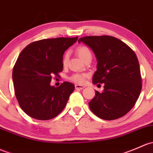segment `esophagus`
Masks as SVG:
<instances>
[{
	"label": "esophagus",
	"instance_id": "obj_1",
	"mask_svg": "<svg viewBox=\"0 0 153 153\" xmlns=\"http://www.w3.org/2000/svg\"><path fill=\"white\" fill-rule=\"evenodd\" d=\"M75 89H84V86H82V85H78V84L75 85Z\"/></svg>",
	"mask_w": 153,
	"mask_h": 153
}]
</instances>
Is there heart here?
Here are the masks:
<instances>
[{
    "label": "heart",
    "mask_w": 153,
    "mask_h": 153,
    "mask_svg": "<svg viewBox=\"0 0 153 153\" xmlns=\"http://www.w3.org/2000/svg\"><path fill=\"white\" fill-rule=\"evenodd\" d=\"M76 52L78 53V56L80 57V59L81 60H83V62H85L87 59H91L92 58V54H91V51L89 50V48L86 47V46H81V47H78L77 48ZM68 57L69 54L68 53H65L64 54L63 58H62V64H63L64 66H66L67 64V62H68ZM85 78H86V75L85 74H79L76 73L72 75L71 77L70 78V80L74 83H83Z\"/></svg>",
    "instance_id": "1"
}]
</instances>
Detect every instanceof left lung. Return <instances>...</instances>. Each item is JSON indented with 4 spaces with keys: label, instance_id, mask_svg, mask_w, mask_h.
<instances>
[{
    "label": "left lung",
    "instance_id": "1",
    "mask_svg": "<svg viewBox=\"0 0 153 153\" xmlns=\"http://www.w3.org/2000/svg\"><path fill=\"white\" fill-rule=\"evenodd\" d=\"M78 42L89 46L97 58V70L93 75V83H104L103 91H96L89 102L91 111L105 120L125 116L136 104L142 87L140 67L134 51L111 36H84Z\"/></svg>",
    "mask_w": 153,
    "mask_h": 153
}]
</instances>
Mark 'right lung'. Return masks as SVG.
I'll return each mask as SVG.
<instances>
[{"label":"right lung","mask_w":153,"mask_h":153,"mask_svg":"<svg viewBox=\"0 0 153 153\" xmlns=\"http://www.w3.org/2000/svg\"><path fill=\"white\" fill-rule=\"evenodd\" d=\"M78 37L45 39L28 45L19 55L12 72L14 93L20 108L38 120H49L63 111L75 89L70 82L58 88L50 85L63 70L62 58Z\"/></svg>","instance_id":"add662e5"}]
</instances>
